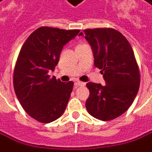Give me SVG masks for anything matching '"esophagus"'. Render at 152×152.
Instances as JSON below:
<instances>
[{
	"mask_svg": "<svg viewBox=\"0 0 152 152\" xmlns=\"http://www.w3.org/2000/svg\"><path fill=\"white\" fill-rule=\"evenodd\" d=\"M75 85H76V86H86V83L85 82H82V81H80V80H77L75 82Z\"/></svg>",
	"mask_w": 152,
	"mask_h": 152,
	"instance_id": "obj_1",
	"label": "esophagus"
}]
</instances>
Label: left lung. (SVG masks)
Returning a JSON list of instances; mask_svg holds the SVG:
<instances>
[{"mask_svg":"<svg viewBox=\"0 0 152 152\" xmlns=\"http://www.w3.org/2000/svg\"><path fill=\"white\" fill-rule=\"evenodd\" d=\"M80 36H84L91 46L94 64L106 81L105 86L86 84L90 91L86 110L98 120L115 119L131 106L140 86V70L132 47L113 28L86 29Z\"/></svg>","mask_w":152,"mask_h":152,"instance_id":"8db88e82","label":"left lung"}]
</instances>
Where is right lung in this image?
I'll return each mask as SVG.
<instances>
[{"instance_id":"right-lung-1","label":"right lung","mask_w":152,"mask_h":152,"mask_svg":"<svg viewBox=\"0 0 152 152\" xmlns=\"http://www.w3.org/2000/svg\"><path fill=\"white\" fill-rule=\"evenodd\" d=\"M79 32L41 26L20 50L13 73L14 90L26 112L40 122L54 121L66 110L74 82L63 83L48 72L58 64L63 46Z\"/></svg>"}]
</instances>
